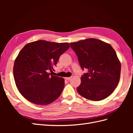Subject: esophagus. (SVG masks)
Segmentation results:
<instances>
[{
    "mask_svg": "<svg viewBox=\"0 0 133 133\" xmlns=\"http://www.w3.org/2000/svg\"><path fill=\"white\" fill-rule=\"evenodd\" d=\"M72 78V76H70V77H66L65 78V79L66 80H70Z\"/></svg>",
    "mask_w": 133,
    "mask_h": 133,
    "instance_id": "1",
    "label": "esophagus"
}]
</instances>
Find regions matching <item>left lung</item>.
<instances>
[{
    "mask_svg": "<svg viewBox=\"0 0 133 133\" xmlns=\"http://www.w3.org/2000/svg\"><path fill=\"white\" fill-rule=\"evenodd\" d=\"M70 45L83 70H88L82 76L78 93L93 101L107 98L118 86L121 71V64L114 49L110 44L96 39Z\"/></svg>",
    "mask_w": 133,
    "mask_h": 133,
    "instance_id": "obj_1",
    "label": "left lung"
}]
</instances>
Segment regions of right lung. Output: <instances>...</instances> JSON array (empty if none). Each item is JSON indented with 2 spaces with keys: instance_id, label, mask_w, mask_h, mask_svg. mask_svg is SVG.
<instances>
[{
  "instance_id": "obj_1",
  "label": "right lung",
  "mask_w": 133,
  "mask_h": 133,
  "mask_svg": "<svg viewBox=\"0 0 133 133\" xmlns=\"http://www.w3.org/2000/svg\"><path fill=\"white\" fill-rule=\"evenodd\" d=\"M70 47L68 43H56L40 40L27 44L19 52L13 68L18 90L28 101L48 105L57 100L64 87V79L53 72L58 60Z\"/></svg>"
}]
</instances>
